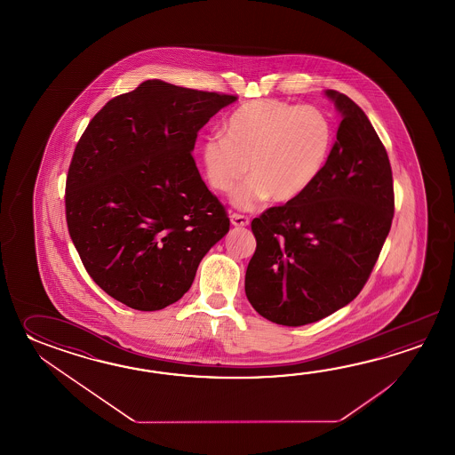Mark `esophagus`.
<instances>
[{
    "mask_svg": "<svg viewBox=\"0 0 455 455\" xmlns=\"http://www.w3.org/2000/svg\"><path fill=\"white\" fill-rule=\"evenodd\" d=\"M251 220L243 214L232 213L231 214V224L235 228H243V226H249Z\"/></svg>",
    "mask_w": 455,
    "mask_h": 455,
    "instance_id": "obj_1",
    "label": "esophagus"
}]
</instances>
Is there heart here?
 <instances>
[{
	"label": "heart",
	"instance_id": "obj_1",
	"mask_svg": "<svg viewBox=\"0 0 455 455\" xmlns=\"http://www.w3.org/2000/svg\"><path fill=\"white\" fill-rule=\"evenodd\" d=\"M333 126L315 107L294 106L278 99H257L235 108L224 135L208 136L202 164L208 184L231 194L251 169V182L234 196L249 210L270 196L290 204L306 194L327 164Z\"/></svg>",
	"mask_w": 455,
	"mask_h": 455
}]
</instances>
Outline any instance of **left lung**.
Segmentation results:
<instances>
[{
    "label": "left lung",
    "mask_w": 455,
    "mask_h": 455,
    "mask_svg": "<svg viewBox=\"0 0 455 455\" xmlns=\"http://www.w3.org/2000/svg\"><path fill=\"white\" fill-rule=\"evenodd\" d=\"M325 96L341 122L323 171L298 200L251 221L257 249L245 294L261 317L286 327L323 319L358 296L394 218L392 169L374 126L348 96Z\"/></svg>",
    "instance_id": "left-lung-1"
}]
</instances>
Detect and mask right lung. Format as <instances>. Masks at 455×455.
Instances as JSON below:
<instances>
[{"mask_svg": "<svg viewBox=\"0 0 455 455\" xmlns=\"http://www.w3.org/2000/svg\"><path fill=\"white\" fill-rule=\"evenodd\" d=\"M237 97L148 79L89 122L67 177V223L89 276L136 310L190 290L206 251L229 231L195 164L196 135Z\"/></svg>", "mask_w": 455, "mask_h": 455, "instance_id": "obj_1", "label": "right lung"}]
</instances>
